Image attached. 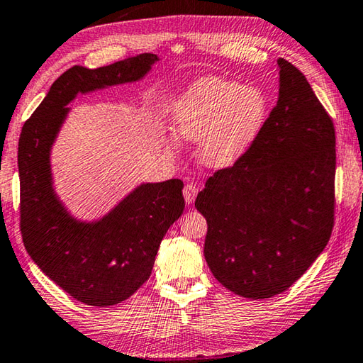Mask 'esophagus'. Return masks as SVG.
<instances>
[{"instance_id": "34e87169", "label": "esophagus", "mask_w": 363, "mask_h": 363, "mask_svg": "<svg viewBox=\"0 0 363 363\" xmlns=\"http://www.w3.org/2000/svg\"><path fill=\"white\" fill-rule=\"evenodd\" d=\"M197 193H199V189H197V186H196V184H193V183H188L186 186L183 188V196H184V201H186V203H188V205L194 202V199H196Z\"/></svg>"}]
</instances>
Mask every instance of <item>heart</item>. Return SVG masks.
<instances>
[{
	"label": "heart",
	"instance_id": "1",
	"mask_svg": "<svg viewBox=\"0 0 363 363\" xmlns=\"http://www.w3.org/2000/svg\"><path fill=\"white\" fill-rule=\"evenodd\" d=\"M267 115L265 94L234 80L205 77L191 85L174 107V134L182 142H201L208 167H229L245 153Z\"/></svg>",
	"mask_w": 363,
	"mask_h": 363
}]
</instances>
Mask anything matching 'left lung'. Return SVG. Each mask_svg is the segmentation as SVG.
<instances>
[{"label": "left lung", "instance_id": "obj_1", "mask_svg": "<svg viewBox=\"0 0 363 363\" xmlns=\"http://www.w3.org/2000/svg\"><path fill=\"white\" fill-rule=\"evenodd\" d=\"M277 106L234 166L197 194L207 220L203 256L224 288L246 298L284 292L332 235L335 128L308 80L278 60Z\"/></svg>", "mask_w": 363, "mask_h": 363}]
</instances>
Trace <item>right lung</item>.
Listing matches in <instances>:
<instances>
[{"label": "right lung", "instance_id": "right-lung-1", "mask_svg": "<svg viewBox=\"0 0 363 363\" xmlns=\"http://www.w3.org/2000/svg\"><path fill=\"white\" fill-rule=\"evenodd\" d=\"M156 61V55L140 53L98 69L72 66L53 82L20 133L25 248L53 283L91 306L123 302L152 275L162 237L183 213V182L140 184L102 220L80 223L53 193L50 148L77 93L139 80Z\"/></svg>", "mask_w": 363, "mask_h": 363}]
</instances>
